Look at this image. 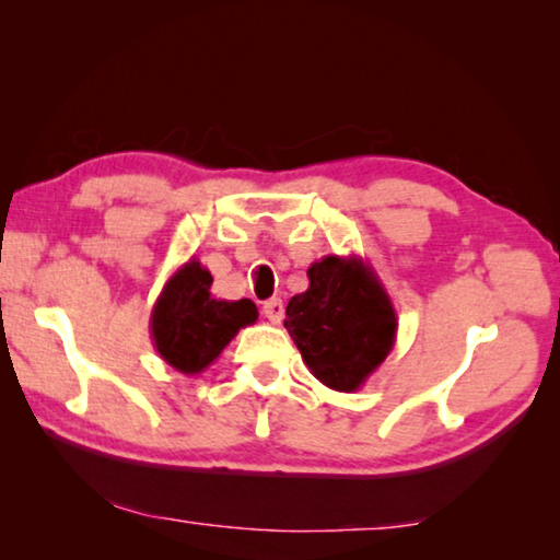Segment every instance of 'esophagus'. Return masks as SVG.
<instances>
[{"mask_svg": "<svg viewBox=\"0 0 560 560\" xmlns=\"http://www.w3.org/2000/svg\"><path fill=\"white\" fill-rule=\"evenodd\" d=\"M261 314L267 316V318L271 320V324H281V318H283V303H281V299H269V301H264Z\"/></svg>", "mask_w": 560, "mask_h": 560, "instance_id": "obj_1", "label": "esophagus"}]
</instances>
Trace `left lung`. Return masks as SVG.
<instances>
[{"label": "left lung", "mask_w": 560, "mask_h": 560, "mask_svg": "<svg viewBox=\"0 0 560 560\" xmlns=\"http://www.w3.org/2000/svg\"><path fill=\"white\" fill-rule=\"evenodd\" d=\"M306 273L308 289L289 301L283 328L314 377L330 390L355 393L395 346L393 301L368 259L355 254H328Z\"/></svg>", "instance_id": "left-lung-1"}]
</instances>
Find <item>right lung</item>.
Segmentation results:
<instances>
[{"instance_id":"1","label":"right lung","mask_w":560,"mask_h":560,"mask_svg":"<svg viewBox=\"0 0 560 560\" xmlns=\"http://www.w3.org/2000/svg\"><path fill=\"white\" fill-rule=\"evenodd\" d=\"M212 273L200 259H189L165 281L150 311V338L175 371L200 375L207 371L240 328L257 324L254 301L212 296Z\"/></svg>"}]
</instances>
